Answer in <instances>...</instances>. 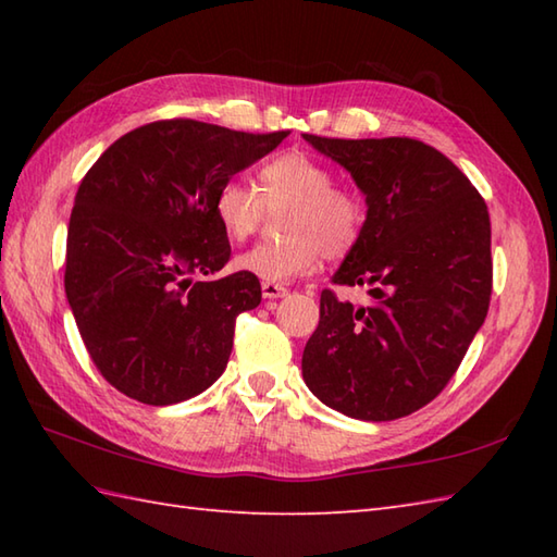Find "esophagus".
<instances>
[{
    "label": "esophagus",
    "mask_w": 557,
    "mask_h": 557,
    "mask_svg": "<svg viewBox=\"0 0 557 557\" xmlns=\"http://www.w3.org/2000/svg\"><path fill=\"white\" fill-rule=\"evenodd\" d=\"M260 289H263V297L265 299H282L287 294V287L285 285H277V282H263V285H260Z\"/></svg>",
    "instance_id": "obj_1"
}]
</instances>
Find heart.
<instances>
[{
    "label": "heart",
    "instance_id": "heart-1",
    "mask_svg": "<svg viewBox=\"0 0 557 557\" xmlns=\"http://www.w3.org/2000/svg\"><path fill=\"white\" fill-rule=\"evenodd\" d=\"M268 208L289 206L282 218L285 239L263 242L236 258V268L265 282H287L309 275L323 256L342 258L359 242L363 203L359 196L335 186L333 170L289 150L260 170V194L242 180L222 182L212 198V212L230 239H246Z\"/></svg>",
    "mask_w": 557,
    "mask_h": 557
}]
</instances>
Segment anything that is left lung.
Returning a JSON list of instances; mask_svg holds the SVG:
<instances>
[{
    "instance_id": "8db88e82",
    "label": "left lung",
    "mask_w": 557,
    "mask_h": 557,
    "mask_svg": "<svg viewBox=\"0 0 557 557\" xmlns=\"http://www.w3.org/2000/svg\"><path fill=\"white\" fill-rule=\"evenodd\" d=\"M304 138L366 196L359 242L333 275L371 306L321 294L301 371L330 409L393 421L429 405L486 321L493 260L486 200L441 150L413 138Z\"/></svg>"
}]
</instances>
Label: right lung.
<instances>
[{"label":"right lung","instance_id":"obj_1","mask_svg":"<svg viewBox=\"0 0 557 557\" xmlns=\"http://www.w3.org/2000/svg\"><path fill=\"white\" fill-rule=\"evenodd\" d=\"M285 138L162 120L116 138L83 176L64 289L92 363L126 397L176 405L227 369L236 315L260 304V282H194L232 253L212 198Z\"/></svg>","mask_w":557,"mask_h":557}]
</instances>
